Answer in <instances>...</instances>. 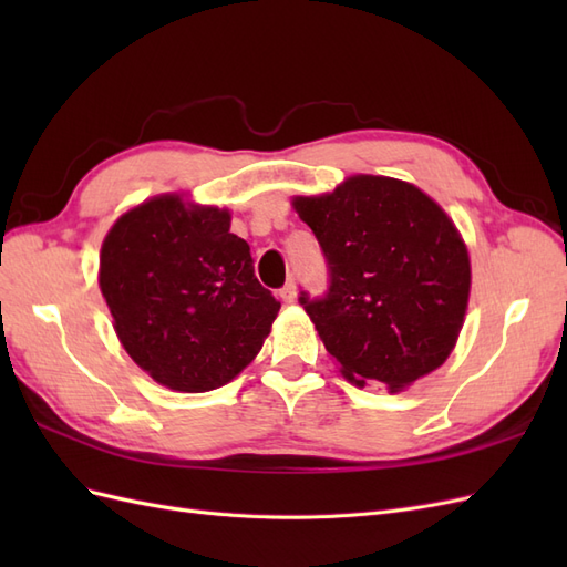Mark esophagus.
Returning a JSON list of instances; mask_svg holds the SVG:
<instances>
[{
	"label": "esophagus",
	"instance_id": "34e87169",
	"mask_svg": "<svg viewBox=\"0 0 567 567\" xmlns=\"http://www.w3.org/2000/svg\"><path fill=\"white\" fill-rule=\"evenodd\" d=\"M279 296H281V300L284 302H296V298H298V290H296V281H288L281 290H279Z\"/></svg>",
	"mask_w": 567,
	"mask_h": 567
}]
</instances>
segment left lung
I'll return each instance as SVG.
<instances>
[{"label": "left lung", "mask_w": 567, "mask_h": 567, "mask_svg": "<svg viewBox=\"0 0 567 567\" xmlns=\"http://www.w3.org/2000/svg\"><path fill=\"white\" fill-rule=\"evenodd\" d=\"M293 205L329 267L326 293L298 300L342 373L398 392L442 367L466 315L471 262L440 205L373 175Z\"/></svg>", "instance_id": "1"}]
</instances>
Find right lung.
<instances>
[{"label": "right lung", "mask_w": 567, "mask_h": 567, "mask_svg": "<svg viewBox=\"0 0 567 567\" xmlns=\"http://www.w3.org/2000/svg\"><path fill=\"white\" fill-rule=\"evenodd\" d=\"M229 213L158 196L120 217L101 248L99 286L127 354L153 381L208 392L241 373L281 302L255 279Z\"/></svg>", "instance_id": "right-lung-1"}]
</instances>
